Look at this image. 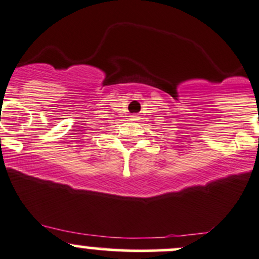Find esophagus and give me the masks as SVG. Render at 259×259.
<instances>
[{"label":"esophagus","instance_id":"1","mask_svg":"<svg viewBox=\"0 0 259 259\" xmlns=\"http://www.w3.org/2000/svg\"><path fill=\"white\" fill-rule=\"evenodd\" d=\"M132 118H133V120H136V118H138V116H136V115H133Z\"/></svg>","mask_w":259,"mask_h":259}]
</instances>
